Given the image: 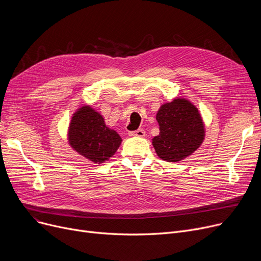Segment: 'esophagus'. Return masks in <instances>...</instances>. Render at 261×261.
Segmentation results:
<instances>
[{
  "label": "esophagus",
  "instance_id": "esophagus-1",
  "mask_svg": "<svg viewBox=\"0 0 261 261\" xmlns=\"http://www.w3.org/2000/svg\"><path fill=\"white\" fill-rule=\"evenodd\" d=\"M130 136H139V138H144L145 136V131L143 129H138L133 132H129Z\"/></svg>",
  "mask_w": 261,
  "mask_h": 261
}]
</instances>
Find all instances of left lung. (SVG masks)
<instances>
[{"label": "left lung", "instance_id": "obj_1", "mask_svg": "<svg viewBox=\"0 0 261 261\" xmlns=\"http://www.w3.org/2000/svg\"><path fill=\"white\" fill-rule=\"evenodd\" d=\"M160 134L152 139L158 156L180 162L202 145L205 126L198 108L186 98H174L160 107L156 113Z\"/></svg>", "mask_w": 261, "mask_h": 261}]
</instances>
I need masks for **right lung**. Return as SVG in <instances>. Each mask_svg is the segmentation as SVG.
<instances>
[{"label": "right lung", "instance_id": "obj_1", "mask_svg": "<svg viewBox=\"0 0 261 261\" xmlns=\"http://www.w3.org/2000/svg\"><path fill=\"white\" fill-rule=\"evenodd\" d=\"M67 141L73 150L95 164L113 156L121 144L119 134L107 127L102 115L91 106H82L73 114Z\"/></svg>", "mask_w": 261, "mask_h": 261}]
</instances>
